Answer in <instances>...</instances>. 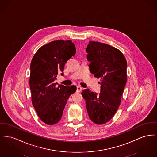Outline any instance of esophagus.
<instances>
[{"mask_svg": "<svg viewBox=\"0 0 157 157\" xmlns=\"http://www.w3.org/2000/svg\"><path fill=\"white\" fill-rule=\"evenodd\" d=\"M82 90V88L81 86H77V88H76V91H77V92H81Z\"/></svg>", "mask_w": 157, "mask_h": 157, "instance_id": "34e87169", "label": "esophagus"}]
</instances>
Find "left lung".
<instances>
[{
	"label": "left lung",
	"mask_w": 157,
	"mask_h": 157,
	"mask_svg": "<svg viewBox=\"0 0 157 157\" xmlns=\"http://www.w3.org/2000/svg\"><path fill=\"white\" fill-rule=\"evenodd\" d=\"M90 71L101 78L99 94L83 90L90 119L97 124L109 121L117 110L127 81V62L123 53L114 47L97 41H89L86 50Z\"/></svg>",
	"instance_id": "1"
}]
</instances>
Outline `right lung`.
Here are the masks:
<instances>
[{"label":"right lung","mask_w":157,"mask_h":157,"mask_svg":"<svg viewBox=\"0 0 157 157\" xmlns=\"http://www.w3.org/2000/svg\"><path fill=\"white\" fill-rule=\"evenodd\" d=\"M75 53L72 41L58 40L40 47L32 59L29 81L32 103L47 124L60 121L69 96L76 91L75 85L56 86L55 83L57 75H63L65 63Z\"/></svg>","instance_id":"right-lung-1"}]
</instances>
